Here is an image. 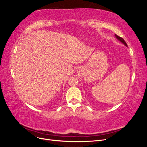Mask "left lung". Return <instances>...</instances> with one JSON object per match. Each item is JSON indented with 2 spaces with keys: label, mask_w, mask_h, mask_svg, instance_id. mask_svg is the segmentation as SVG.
Returning <instances> with one entry per match:
<instances>
[{
  "label": "left lung",
  "mask_w": 147,
  "mask_h": 147,
  "mask_svg": "<svg viewBox=\"0 0 147 147\" xmlns=\"http://www.w3.org/2000/svg\"><path fill=\"white\" fill-rule=\"evenodd\" d=\"M115 37H116V38L118 40H119L120 42H122V43L124 44V45H126V47H127V44H126V42L124 41V40L123 38H121V37H120L118 36V35H116V34H115Z\"/></svg>",
  "instance_id": "left-lung-1"
}]
</instances>
